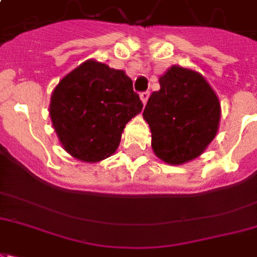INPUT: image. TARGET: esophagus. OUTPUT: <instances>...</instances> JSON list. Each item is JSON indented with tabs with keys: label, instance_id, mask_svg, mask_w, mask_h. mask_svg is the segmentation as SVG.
Wrapping results in <instances>:
<instances>
[{
	"label": "esophagus",
	"instance_id": "obj_1",
	"mask_svg": "<svg viewBox=\"0 0 257 257\" xmlns=\"http://www.w3.org/2000/svg\"><path fill=\"white\" fill-rule=\"evenodd\" d=\"M140 99L141 101H142V104H146V101H148V99H149V92H142V93H140Z\"/></svg>",
	"mask_w": 257,
	"mask_h": 257
}]
</instances>
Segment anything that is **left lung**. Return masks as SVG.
Returning <instances> with one entry per match:
<instances>
[{
  "label": "left lung",
  "mask_w": 257,
  "mask_h": 257,
  "mask_svg": "<svg viewBox=\"0 0 257 257\" xmlns=\"http://www.w3.org/2000/svg\"><path fill=\"white\" fill-rule=\"evenodd\" d=\"M158 81L160 90L150 94L144 109L152 148L167 164L188 163L199 157L217 136L221 104L198 71L172 66Z\"/></svg>",
  "instance_id": "8db88e82"
}]
</instances>
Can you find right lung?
Returning <instances> with one entry per match:
<instances>
[{
    "instance_id": "right-lung-1",
    "label": "right lung",
    "mask_w": 257,
    "mask_h": 257,
    "mask_svg": "<svg viewBox=\"0 0 257 257\" xmlns=\"http://www.w3.org/2000/svg\"><path fill=\"white\" fill-rule=\"evenodd\" d=\"M142 107L124 71L89 59L55 86L50 117L67 153L97 163L116 152L123 128Z\"/></svg>"
}]
</instances>
